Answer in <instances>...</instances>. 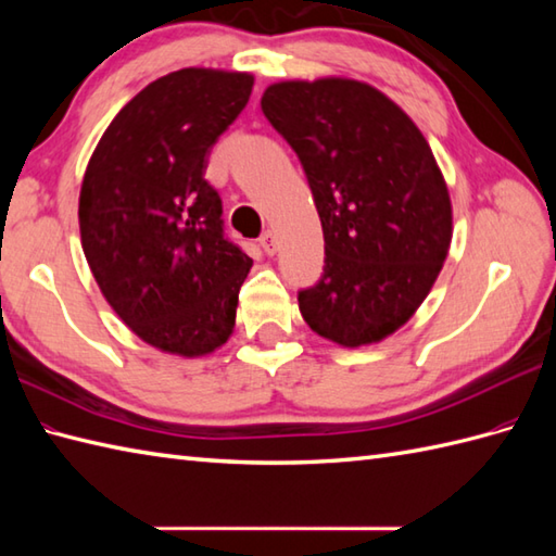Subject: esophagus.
<instances>
[{"label": "esophagus", "instance_id": "1", "mask_svg": "<svg viewBox=\"0 0 556 556\" xmlns=\"http://www.w3.org/2000/svg\"><path fill=\"white\" fill-rule=\"evenodd\" d=\"M260 245H263V251L267 255H275L279 251V241H277V233L267 229L263 236H260Z\"/></svg>", "mask_w": 556, "mask_h": 556}]
</instances>
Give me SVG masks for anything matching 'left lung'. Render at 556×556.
I'll return each mask as SVG.
<instances>
[{
	"label": "left lung",
	"instance_id": "obj_1",
	"mask_svg": "<svg viewBox=\"0 0 556 556\" xmlns=\"http://www.w3.org/2000/svg\"><path fill=\"white\" fill-rule=\"evenodd\" d=\"M263 114L301 160L325 233L317 285L299 291L313 332L380 341L428 296L452 243V203L428 140L396 104L349 78L285 80Z\"/></svg>",
	"mask_w": 556,
	"mask_h": 556
}]
</instances>
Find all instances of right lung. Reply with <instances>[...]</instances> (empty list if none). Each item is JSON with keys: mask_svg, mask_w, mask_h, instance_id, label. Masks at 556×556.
Wrapping results in <instances>:
<instances>
[{"mask_svg": "<svg viewBox=\"0 0 556 556\" xmlns=\"http://www.w3.org/2000/svg\"><path fill=\"white\" fill-rule=\"evenodd\" d=\"M251 74L181 68L114 116L83 176L78 222L116 315L162 351L205 356L229 339L253 260L224 233L210 148L243 112Z\"/></svg>", "mask_w": 556, "mask_h": 556, "instance_id": "obj_1", "label": "right lung"}]
</instances>
